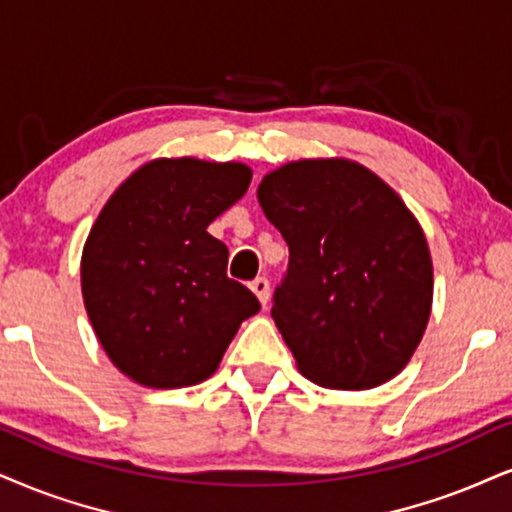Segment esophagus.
<instances>
[{
  "label": "esophagus",
  "mask_w": 512,
  "mask_h": 512,
  "mask_svg": "<svg viewBox=\"0 0 512 512\" xmlns=\"http://www.w3.org/2000/svg\"><path fill=\"white\" fill-rule=\"evenodd\" d=\"M251 292H254L258 296V301L266 306L270 299V282L266 280V277H256V280L251 282Z\"/></svg>",
  "instance_id": "obj_1"
}]
</instances>
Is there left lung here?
I'll return each mask as SVG.
<instances>
[{
    "mask_svg": "<svg viewBox=\"0 0 512 512\" xmlns=\"http://www.w3.org/2000/svg\"><path fill=\"white\" fill-rule=\"evenodd\" d=\"M256 194L289 246L270 315L301 375L344 391L399 375L434 294L430 246L403 199L349 159L285 163Z\"/></svg>",
    "mask_w": 512,
    "mask_h": 512,
    "instance_id": "1",
    "label": "left lung"
}]
</instances>
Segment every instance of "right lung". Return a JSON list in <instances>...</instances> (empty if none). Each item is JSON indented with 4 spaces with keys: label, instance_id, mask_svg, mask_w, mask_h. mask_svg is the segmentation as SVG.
<instances>
[{
    "label": "right lung",
    "instance_id": "right-lung-1",
    "mask_svg": "<svg viewBox=\"0 0 512 512\" xmlns=\"http://www.w3.org/2000/svg\"><path fill=\"white\" fill-rule=\"evenodd\" d=\"M249 182L244 163L154 159L99 211L82 249V301L106 356L132 382L208 380L239 325L261 311L227 277V246L206 232Z\"/></svg>",
    "mask_w": 512,
    "mask_h": 512
}]
</instances>
